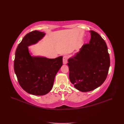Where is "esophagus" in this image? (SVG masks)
Segmentation results:
<instances>
[{
    "label": "esophagus",
    "instance_id": "obj_1",
    "mask_svg": "<svg viewBox=\"0 0 124 124\" xmlns=\"http://www.w3.org/2000/svg\"><path fill=\"white\" fill-rule=\"evenodd\" d=\"M68 62V56H64L63 57V63L64 64H67Z\"/></svg>",
    "mask_w": 124,
    "mask_h": 124
}]
</instances>
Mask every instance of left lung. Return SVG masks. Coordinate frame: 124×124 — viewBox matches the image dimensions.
Returning <instances> with one entry per match:
<instances>
[{
    "label": "left lung",
    "mask_w": 124,
    "mask_h": 124,
    "mask_svg": "<svg viewBox=\"0 0 124 124\" xmlns=\"http://www.w3.org/2000/svg\"><path fill=\"white\" fill-rule=\"evenodd\" d=\"M89 43L68 59L69 79L75 87L87 92L99 87L106 79L110 60L106 42L98 33L89 31Z\"/></svg>",
    "instance_id": "obj_1"
}]
</instances>
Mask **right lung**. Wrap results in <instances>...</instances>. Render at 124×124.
<instances>
[{
    "label": "right lung",
    "instance_id": "right-lung-1",
    "mask_svg": "<svg viewBox=\"0 0 124 124\" xmlns=\"http://www.w3.org/2000/svg\"><path fill=\"white\" fill-rule=\"evenodd\" d=\"M45 35L37 30L27 34L15 52L14 71L21 87L34 95H44L51 91L55 77L62 67V56L55 59L31 56L28 47Z\"/></svg>",
    "mask_w": 124,
    "mask_h": 124
}]
</instances>
